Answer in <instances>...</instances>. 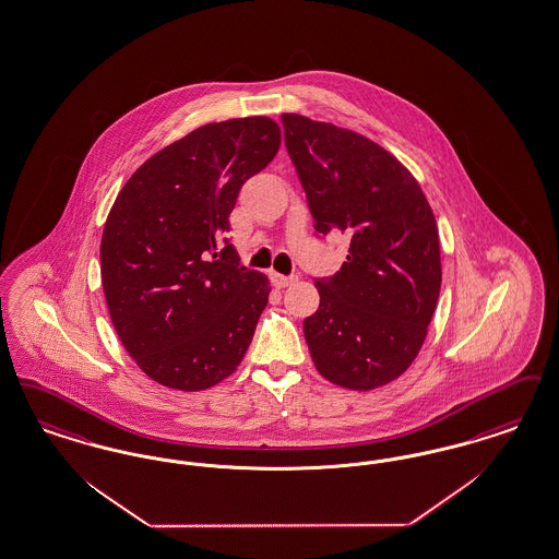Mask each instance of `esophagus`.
Here are the masks:
<instances>
[{"mask_svg":"<svg viewBox=\"0 0 559 559\" xmlns=\"http://www.w3.org/2000/svg\"><path fill=\"white\" fill-rule=\"evenodd\" d=\"M297 281V276H285V274H278V272H272L270 274V283L274 285V287H278V289H283V287H289V285H293Z\"/></svg>","mask_w":559,"mask_h":559,"instance_id":"34e87169","label":"esophagus"}]
</instances>
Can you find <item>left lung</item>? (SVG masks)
Wrapping results in <instances>:
<instances>
[{"label": "left lung", "mask_w": 559, "mask_h": 559, "mask_svg": "<svg viewBox=\"0 0 559 559\" xmlns=\"http://www.w3.org/2000/svg\"><path fill=\"white\" fill-rule=\"evenodd\" d=\"M281 120L316 233L349 239L341 270L313 278L320 306L304 320L313 364L345 389H377L416 359L437 308L435 214L402 162L374 141L299 114Z\"/></svg>", "instance_id": "8db88e82"}]
</instances>
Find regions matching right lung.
Listing matches in <instances>:
<instances>
[{"label":"right lung","mask_w":559,"mask_h":559,"mask_svg":"<svg viewBox=\"0 0 559 559\" xmlns=\"http://www.w3.org/2000/svg\"><path fill=\"white\" fill-rule=\"evenodd\" d=\"M278 147L266 116L212 122L150 157L114 201L99 249L108 310L129 356L164 386H214L246 356L270 283L224 233L243 182Z\"/></svg>","instance_id":"obj_1"}]
</instances>
